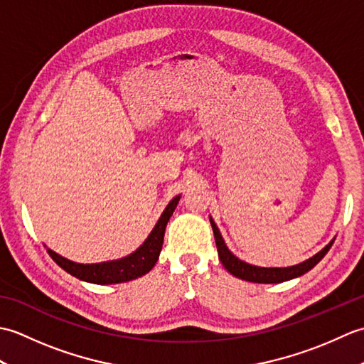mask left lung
Here are the masks:
<instances>
[{
    "label": "left lung",
    "mask_w": 364,
    "mask_h": 364,
    "mask_svg": "<svg viewBox=\"0 0 364 364\" xmlns=\"http://www.w3.org/2000/svg\"><path fill=\"white\" fill-rule=\"evenodd\" d=\"M211 227L214 231V239H215V245H218V252H219V259L225 269L231 275H235L241 280L245 282H252V283H282V282H288L292 280V278H297L300 275L306 274L308 270H311L318 262L326 257L327 252L330 250L331 244L333 241H330L321 252H318L311 257L310 259H306L300 264L296 266H289V267H258V266H252L249 262H245L242 259H239L235 257L233 253L228 250V247L225 245V241L220 235V231L215 225L214 220L210 219Z\"/></svg>",
    "instance_id": "1"
}]
</instances>
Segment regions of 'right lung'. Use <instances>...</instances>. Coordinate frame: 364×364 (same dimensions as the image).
Instances as JSON below:
<instances>
[{"instance_id": "right-lung-1", "label": "right lung", "mask_w": 364, "mask_h": 364, "mask_svg": "<svg viewBox=\"0 0 364 364\" xmlns=\"http://www.w3.org/2000/svg\"><path fill=\"white\" fill-rule=\"evenodd\" d=\"M178 202H180V196L172 198V202L166 206L164 213L161 214L158 223L151 230L149 237L145 239V242L136 252L128 255L125 258L97 262V264H80V262H73L60 257V255L50 249H46V252H48V255L58 266H60L65 272L80 278L82 282L95 284H114L134 280L137 277L149 274L153 266L156 264L162 249V242H164L167 222L170 215L173 214Z\"/></svg>"}]
</instances>
